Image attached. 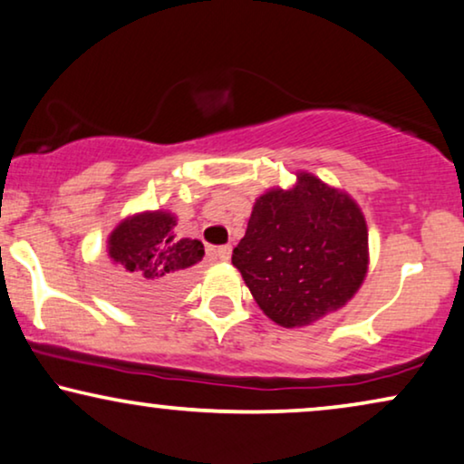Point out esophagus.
<instances>
[{
	"instance_id": "34e87169",
	"label": "esophagus",
	"mask_w": 464,
	"mask_h": 464,
	"mask_svg": "<svg viewBox=\"0 0 464 464\" xmlns=\"http://www.w3.org/2000/svg\"><path fill=\"white\" fill-rule=\"evenodd\" d=\"M215 256H218L221 262H227V259H230V256H232V246L230 245L218 246V249H215Z\"/></svg>"
}]
</instances>
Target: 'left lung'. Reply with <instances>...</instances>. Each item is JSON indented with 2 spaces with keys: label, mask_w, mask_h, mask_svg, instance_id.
Instances as JSON below:
<instances>
[{
  "label": "left lung",
  "mask_w": 464,
  "mask_h": 464,
  "mask_svg": "<svg viewBox=\"0 0 464 464\" xmlns=\"http://www.w3.org/2000/svg\"><path fill=\"white\" fill-rule=\"evenodd\" d=\"M291 189L272 188L253 205L232 264L264 314L304 327L335 313L367 275V226L357 202L300 170Z\"/></svg>",
  "instance_id": "1"
}]
</instances>
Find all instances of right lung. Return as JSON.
I'll return each instance as SVG.
<instances>
[{"label": "right lung", "mask_w": 464, "mask_h": 464, "mask_svg": "<svg viewBox=\"0 0 464 464\" xmlns=\"http://www.w3.org/2000/svg\"><path fill=\"white\" fill-rule=\"evenodd\" d=\"M177 218L169 211H145L120 221L107 238V253L124 281L120 300L137 310H160L173 304L186 287V276L205 256L196 238L173 232Z\"/></svg>", "instance_id": "1"}]
</instances>
